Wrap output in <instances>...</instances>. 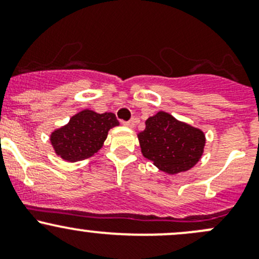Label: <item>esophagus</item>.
<instances>
[{
	"instance_id": "obj_1",
	"label": "esophagus",
	"mask_w": 259,
	"mask_h": 259,
	"mask_svg": "<svg viewBox=\"0 0 259 259\" xmlns=\"http://www.w3.org/2000/svg\"><path fill=\"white\" fill-rule=\"evenodd\" d=\"M123 123H124V126L130 127V128H133V127L136 126V123H137V118H132V119H131V121L123 122Z\"/></svg>"
}]
</instances>
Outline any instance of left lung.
<instances>
[{
    "instance_id": "1",
    "label": "left lung",
    "mask_w": 259,
    "mask_h": 259,
    "mask_svg": "<svg viewBox=\"0 0 259 259\" xmlns=\"http://www.w3.org/2000/svg\"><path fill=\"white\" fill-rule=\"evenodd\" d=\"M141 152L156 167L170 175L190 170L204 152L205 135L201 130L158 112L146 121L137 135Z\"/></svg>"
}]
</instances>
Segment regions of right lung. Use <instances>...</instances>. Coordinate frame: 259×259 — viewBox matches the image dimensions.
<instances>
[{"instance_id":"1","label":"right lung","mask_w":259,"mask_h":259,"mask_svg":"<svg viewBox=\"0 0 259 259\" xmlns=\"http://www.w3.org/2000/svg\"><path fill=\"white\" fill-rule=\"evenodd\" d=\"M118 124L113 113H97L84 109L71 117L68 124L54 131L50 142L56 155L69 162H76L98 152L108 131Z\"/></svg>"}]
</instances>
